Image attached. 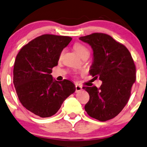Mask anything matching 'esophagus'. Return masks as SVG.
<instances>
[{
    "label": "esophagus",
    "instance_id": "obj_1",
    "mask_svg": "<svg viewBox=\"0 0 147 147\" xmlns=\"http://www.w3.org/2000/svg\"><path fill=\"white\" fill-rule=\"evenodd\" d=\"M81 90H82V87L80 86L79 85L76 86V92H80Z\"/></svg>",
    "mask_w": 147,
    "mask_h": 147
}]
</instances>
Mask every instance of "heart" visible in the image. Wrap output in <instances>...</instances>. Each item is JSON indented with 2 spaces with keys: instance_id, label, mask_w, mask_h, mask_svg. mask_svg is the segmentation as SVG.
<instances>
[{
  "instance_id": "b5f03b06",
  "label": "heart",
  "mask_w": 147,
  "mask_h": 147,
  "mask_svg": "<svg viewBox=\"0 0 147 147\" xmlns=\"http://www.w3.org/2000/svg\"><path fill=\"white\" fill-rule=\"evenodd\" d=\"M74 49L80 57L85 54H89V51L87 47L80 43H76L74 46Z\"/></svg>"
}]
</instances>
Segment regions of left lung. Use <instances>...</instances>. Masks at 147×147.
Returning a JSON list of instances; mask_svg holds the SVG:
<instances>
[{
  "label": "left lung",
  "instance_id": "8db88e82",
  "mask_svg": "<svg viewBox=\"0 0 147 147\" xmlns=\"http://www.w3.org/2000/svg\"><path fill=\"white\" fill-rule=\"evenodd\" d=\"M93 51V61L89 71L93 79L102 82L100 88L84 86L89 101L84 107L91 117L105 121L117 115L128 101L136 80V67L130 53L111 36L94 33L79 38Z\"/></svg>",
  "mask_w": 147,
  "mask_h": 147
}]
</instances>
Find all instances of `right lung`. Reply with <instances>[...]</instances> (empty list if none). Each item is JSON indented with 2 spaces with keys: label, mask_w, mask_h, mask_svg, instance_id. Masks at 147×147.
<instances>
[{
  "label": "right lung",
  "mask_w": 147,
  "mask_h": 147,
  "mask_svg": "<svg viewBox=\"0 0 147 147\" xmlns=\"http://www.w3.org/2000/svg\"><path fill=\"white\" fill-rule=\"evenodd\" d=\"M71 40L69 36L44 34L23 47L17 55L13 68L17 94L22 105L36 115H55L75 92L72 82L57 81L51 74Z\"/></svg>",
  "instance_id": "add662e5"
}]
</instances>
